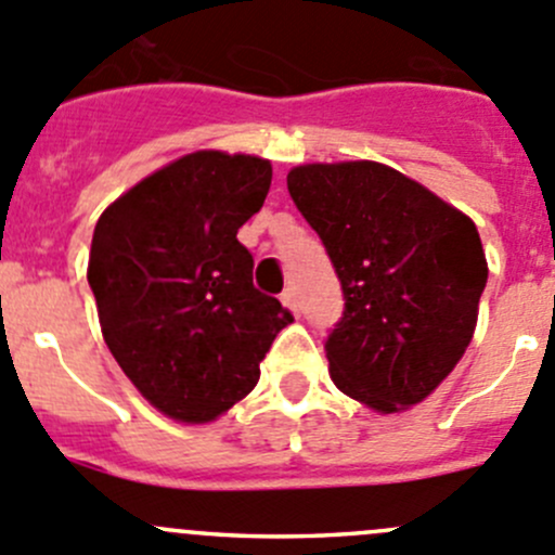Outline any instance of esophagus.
<instances>
[{
	"label": "esophagus",
	"mask_w": 555,
	"mask_h": 555,
	"mask_svg": "<svg viewBox=\"0 0 555 555\" xmlns=\"http://www.w3.org/2000/svg\"><path fill=\"white\" fill-rule=\"evenodd\" d=\"M282 304L287 306L289 311H295V314H298L300 311V300H298V289L295 287H284V293H282Z\"/></svg>",
	"instance_id": "obj_1"
}]
</instances>
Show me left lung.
Segmentation results:
<instances>
[{"instance_id":"left-lung-1","label":"left lung","mask_w":555,"mask_h":555,"mask_svg":"<svg viewBox=\"0 0 555 555\" xmlns=\"http://www.w3.org/2000/svg\"><path fill=\"white\" fill-rule=\"evenodd\" d=\"M287 190L341 282L344 314L325 341L331 379L382 414L421 403L475 336L488 282L475 222L369 159L300 165Z\"/></svg>"}]
</instances>
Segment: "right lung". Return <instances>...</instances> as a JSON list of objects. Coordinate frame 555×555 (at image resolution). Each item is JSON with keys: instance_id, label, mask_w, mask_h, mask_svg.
Wrapping results in <instances>:
<instances>
[{"instance_id": "add662e5", "label": "right lung", "mask_w": 555, "mask_h": 555, "mask_svg": "<svg viewBox=\"0 0 555 555\" xmlns=\"http://www.w3.org/2000/svg\"><path fill=\"white\" fill-rule=\"evenodd\" d=\"M271 163L195 152L102 211L89 287L102 336L141 396L179 423H211L249 396L293 314L251 284L235 235L271 190Z\"/></svg>"}]
</instances>
